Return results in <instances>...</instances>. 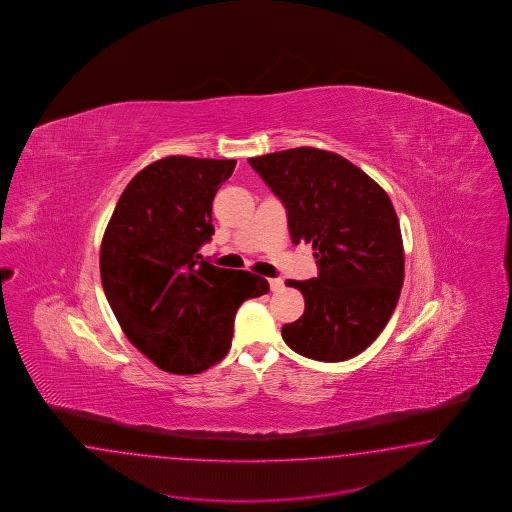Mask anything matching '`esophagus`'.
<instances>
[{"label": "esophagus", "mask_w": 512, "mask_h": 512, "mask_svg": "<svg viewBox=\"0 0 512 512\" xmlns=\"http://www.w3.org/2000/svg\"><path fill=\"white\" fill-rule=\"evenodd\" d=\"M268 283H270V289H272V291H274V293H278V291H281V289H283V279H279V278L268 279Z\"/></svg>", "instance_id": "obj_1"}]
</instances>
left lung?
Wrapping results in <instances>:
<instances>
[{"label":"left lung","mask_w":512,"mask_h":512,"mask_svg":"<svg viewBox=\"0 0 512 512\" xmlns=\"http://www.w3.org/2000/svg\"><path fill=\"white\" fill-rule=\"evenodd\" d=\"M287 208L293 242H308L319 276L287 279L306 302L281 336L298 355L357 357L387 326L403 285L402 231L387 191L345 157L311 146L249 157Z\"/></svg>","instance_id":"left-lung-1"}]
</instances>
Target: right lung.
<instances>
[{
	"label": "right lung",
	"mask_w": 512,
	"mask_h": 512,
	"mask_svg": "<svg viewBox=\"0 0 512 512\" xmlns=\"http://www.w3.org/2000/svg\"><path fill=\"white\" fill-rule=\"evenodd\" d=\"M234 159L169 155L127 184L101 240L103 289L125 338L163 372L193 375L223 360L234 315L268 281L201 261L212 201Z\"/></svg>",
	"instance_id": "right-lung-1"
}]
</instances>
